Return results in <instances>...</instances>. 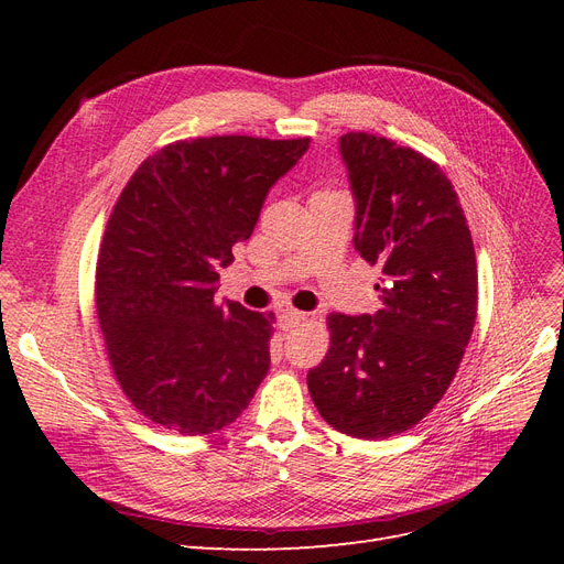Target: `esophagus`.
I'll list each match as a JSON object with an SVG mask.
<instances>
[{
    "mask_svg": "<svg viewBox=\"0 0 564 564\" xmlns=\"http://www.w3.org/2000/svg\"><path fill=\"white\" fill-rule=\"evenodd\" d=\"M305 319H308V315L301 313V311H292V308L280 311V327L282 329H294V327H299V324H303Z\"/></svg>",
    "mask_w": 564,
    "mask_h": 564,
    "instance_id": "1",
    "label": "esophagus"
}]
</instances>
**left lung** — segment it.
Wrapping results in <instances>:
<instances>
[{
    "label": "left lung",
    "mask_w": 564,
    "mask_h": 564,
    "mask_svg": "<svg viewBox=\"0 0 564 564\" xmlns=\"http://www.w3.org/2000/svg\"><path fill=\"white\" fill-rule=\"evenodd\" d=\"M357 202L355 249L383 272L377 315L327 317L329 350L308 390L332 429L386 440L445 395L477 317L473 237L452 181L414 148L340 135Z\"/></svg>",
    "instance_id": "left-lung-1"
}]
</instances>
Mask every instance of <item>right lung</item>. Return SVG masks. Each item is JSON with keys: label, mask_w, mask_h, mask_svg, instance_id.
I'll use <instances>...</instances> for the list:
<instances>
[{"label": "right lung", "mask_w": 564, "mask_h": 564, "mask_svg": "<svg viewBox=\"0 0 564 564\" xmlns=\"http://www.w3.org/2000/svg\"><path fill=\"white\" fill-rule=\"evenodd\" d=\"M311 139L176 141L135 169L100 242L96 311L127 400L178 435L230 425L270 369L275 315L214 301L216 265L251 237L270 185Z\"/></svg>", "instance_id": "1"}]
</instances>
